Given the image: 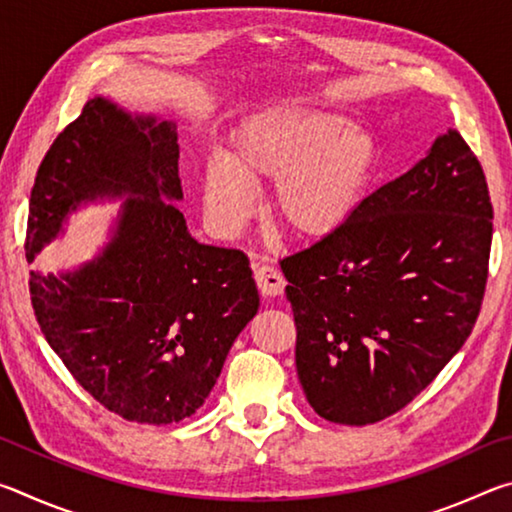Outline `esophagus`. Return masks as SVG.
Instances as JSON below:
<instances>
[{"mask_svg": "<svg viewBox=\"0 0 512 512\" xmlns=\"http://www.w3.org/2000/svg\"><path fill=\"white\" fill-rule=\"evenodd\" d=\"M255 282H257L259 291H262V296H266V298L280 296V293L284 291V284H287V282H284L282 273L273 266H257L255 268Z\"/></svg>", "mask_w": 512, "mask_h": 512, "instance_id": "obj_1", "label": "esophagus"}]
</instances>
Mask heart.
<instances>
[{"mask_svg": "<svg viewBox=\"0 0 512 512\" xmlns=\"http://www.w3.org/2000/svg\"><path fill=\"white\" fill-rule=\"evenodd\" d=\"M375 144L332 112L287 106L232 135L223 162L207 164L205 212L235 235L257 207L253 187L273 183L271 210L293 235L320 239L348 223L366 194Z\"/></svg>", "mask_w": 512, "mask_h": 512, "instance_id": "b5f03b06", "label": "heart"}]
</instances>
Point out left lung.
Segmentation results:
<instances>
[{
  "label": "left lung",
  "mask_w": 512,
  "mask_h": 512,
  "mask_svg": "<svg viewBox=\"0 0 512 512\" xmlns=\"http://www.w3.org/2000/svg\"><path fill=\"white\" fill-rule=\"evenodd\" d=\"M490 244L483 169L447 131L339 230L280 259L311 409L363 427L420 395L472 334Z\"/></svg>",
  "instance_id": "8db88e82"
}]
</instances>
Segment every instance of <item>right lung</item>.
<instances>
[{
  "mask_svg": "<svg viewBox=\"0 0 512 512\" xmlns=\"http://www.w3.org/2000/svg\"><path fill=\"white\" fill-rule=\"evenodd\" d=\"M178 133L94 97L60 133L31 189L27 259L85 203L121 198L106 248L60 275L31 271L47 343L94 400L124 420L171 424L201 409L259 293L248 257L189 235Z\"/></svg>",
  "mask_w": 512,
  "mask_h": 512,
  "instance_id": "obj_1",
  "label": "right lung"
}]
</instances>
